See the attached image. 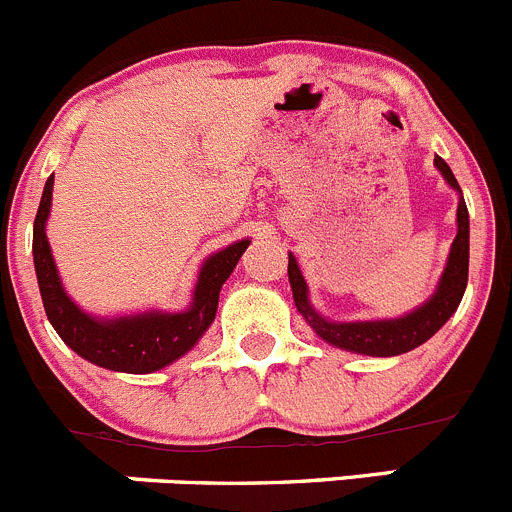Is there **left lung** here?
<instances>
[{
    "label": "left lung",
    "mask_w": 512,
    "mask_h": 512,
    "mask_svg": "<svg viewBox=\"0 0 512 512\" xmlns=\"http://www.w3.org/2000/svg\"><path fill=\"white\" fill-rule=\"evenodd\" d=\"M435 166L443 174V179L460 191L453 171L440 156H435ZM470 226H468V206L463 196L458 201V234H455L453 246H450L448 263L440 276L438 288L423 306L416 311L406 313L401 318H386V321H353V323H336L326 321L321 313L308 301V288L301 276L296 258L288 254V281H291L293 301H296L298 313L308 321V326L318 333L331 346L343 348V351L363 353V356H401V353L413 351L421 343H426L430 336L440 331L445 321L455 313L460 298H463L465 286H468V251H470Z\"/></svg>",
    "instance_id": "obj_1"
}]
</instances>
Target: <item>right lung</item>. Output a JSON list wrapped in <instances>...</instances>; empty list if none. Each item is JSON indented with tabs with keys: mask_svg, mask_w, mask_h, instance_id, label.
<instances>
[{
	"mask_svg": "<svg viewBox=\"0 0 512 512\" xmlns=\"http://www.w3.org/2000/svg\"><path fill=\"white\" fill-rule=\"evenodd\" d=\"M52 189L54 176H49L44 184L42 201H39L37 219H34L32 251L44 311L62 341L89 363L121 373L159 371L189 353L214 321L221 286L231 276L251 241H236V244L221 249L219 254L206 258L199 271L189 311H146L136 313V316L94 318L67 296L62 281H59L57 263L49 249L47 231H44L49 209H52Z\"/></svg>",
	"mask_w": 512,
	"mask_h": 512,
	"instance_id": "1",
	"label": "right lung"
}]
</instances>
